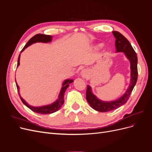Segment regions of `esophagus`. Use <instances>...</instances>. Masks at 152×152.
Listing matches in <instances>:
<instances>
[{"instance_id":"34e87169","label":"esophagus","mask_w":152,"mask_h":152,"mask_svg":"<svg viewBox=\"0 0 152 152\" xmlns=\"http://www.w3.org/2000/svg\"><path fill=\"white\" fill-rule=\"evenodd\" d=\"M81 75H82V77H86L87 76V72H86V71L85 70H82L81 71Z\"/></svg>"}]
</instances>
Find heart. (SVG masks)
Masks as SVG:
<instances>
[{
    "instance_id": "obj_1",
    "label": "heart",
    "mask_w": 152,
    "mask_h": 152,
    "mask_svg": "<svg viewBox=\"0 0 152 152\" xmlns=\"http://www.w3.org/2000/svg\"><path fill=\"white\" fill-rule=\"evenodd\" d=\"M98 47H99V48H101V47H102V44H99V45H98Z\"/></svg>"
}]
</instances>
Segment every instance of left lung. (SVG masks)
<instances>
[{"mask_svg":"<svg viewBox=\"0 0 152 152\" xmlns=\"http://www.w3.org/2000/svg\"><path fill=\"white\" fill-rule=\"evenodd\" d=\"M113 34L115 40V48L117 52H123L131 62V82L127 91L122 97L117 100L110 102H104L98 99L92 93L91 88L87 86L86 90V99L91 107L96 111L100 112H107L115 110L125 104L130 97L134 87L137 80V57L134 49L129 40L118 31H113Z\"/></svg>","mask_w":152,"mask_h":152,"instance_id":"1","label":"left lung"}]
</instances>
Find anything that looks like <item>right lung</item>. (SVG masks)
<instances>
[{"mask_svg":"<svg viewBox=\"0 0 152 152\" xmlns=\"http://www.w3.org/2000/svg\"><path fill=\"white\" fill-rule=\"evenodd\" d=\"M52 40V36L50 35H44V34H37L35 35H34L33 37H31L28 41V42L26 44V45H25V47L23 48V49L21 50V51H23V50L27 48L28 47L29 45H30L31 44L35 43V42H49L50 41ZM20 54L19 55V57H18V65L17 66H19L20 65ZM16 81V80H15ZM73 80H70L68 79L66 80L65 82H63V87L61 88V90L60 91V93H59V98L58 99L56 100V102H55L54 103H53L49 105H47V106H44V107H31V106L29 105L28 103H27L23 99L20 94V98L21 100V102H23L25 105H26L27 107L29 108L32 111L37 113H41V114H49V113H54L55 112H56L57 110H58L59 108L61 107V106L63 105V104L64 103V94L65 93V91L66 90V89L68 88V87L69 86V84L72 82H73ZM16 87H17V89L18 93H19V86L17 84V83L16 82Z\"/></svg>","mask_w":152,"mask_h":152,"instance_id":"right-lung-1","label":"right lung"}]
</instances>
